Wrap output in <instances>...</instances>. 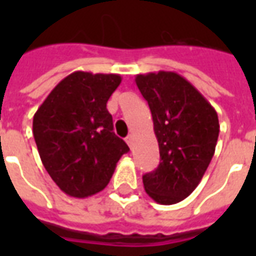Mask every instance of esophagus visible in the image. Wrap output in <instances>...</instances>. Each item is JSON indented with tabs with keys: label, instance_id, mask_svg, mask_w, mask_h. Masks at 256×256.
Here are the masks:
<instances>
[{
	"label": "esophagus",
	"instance_id": "esophagus-1",
	"mask_svg": "<svg viewBox=\"0 0 256 256\" xmlns=\"http://www.w3.org/2000/svg\"><path fill=\"white\" fill-rule=\"evenodd\" d=\"M133 141H134L133 134H128V137H126V142H128V146H130V148L133 146Z\"/></svg>",
	"mask_w": 256,
	"mask_h": 256
}]
</instances>
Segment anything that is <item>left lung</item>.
<instances>
[{"mask_svg": "<svg viewBox=\"0 0 256 256\" xmlns=\"http://www.w3.org/2000/svg\"><path fill=\"white\" fill-rule=\"evenodd\" d=\"M136 84L148 101L160 152L158 168L142 176L145 192L159 204L180 203L196 189L214 156L218 115L177 72L140 74Z\"/></svg>", "mask_w": 256, "mask_h": 256, "instance_id": "obj_1", "label": "left lung"}]
</instances>
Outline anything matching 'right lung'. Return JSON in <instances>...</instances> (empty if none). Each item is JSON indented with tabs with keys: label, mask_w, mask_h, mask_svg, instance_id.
Wrapping results in <instances>:
<instances>
[{
	"label": "right lung",
	"mask_w": 256,
	"mask_h": 256,
	"mask_svg": "<svg viewBox=\"0 0 256 256\" xmlns=\"http://www.w3.org/2000/svg\"><path fill=\"white\" fill-rule=\"evenodd\" d=\"M122 82L118 74L75 71L60 80L34 115L32 133L48 174L66 194L101 192L128 144L114 130L106 101Z\"/></svg>",
	"instance_id": "1"
}]
</instances>
